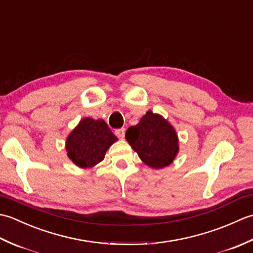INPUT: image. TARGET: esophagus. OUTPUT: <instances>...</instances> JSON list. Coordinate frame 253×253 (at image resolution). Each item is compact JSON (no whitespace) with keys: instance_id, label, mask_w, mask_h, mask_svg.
<instances>
[{"instance_id":"esophagus-1","label":"esophagus","mask_w":253,"mask_h":253,"mask_svg":"<svg viewBox=\"0 0 253 253\" xmlns=\"http://www.w3.org/2000/svg\"><path fill=\"white\" fill-rule=\"evenodd\" d=\"M115 135L118 137L123 139L124 137H125V128H120V129H116L115 130Z\"/></svg>"}]
</instances>
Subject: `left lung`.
<instances>
[{
    "label": "left lung",
    "instance_id": "8db88e82",
    "mask_svg": "<svg viewBox=\"0 0 253 253\" xmlns=\"http://www.w3.org/2000/svg\"><path fill=\"white\" fill-rule=\"evenodd\" d=\"M126 140L144 164L155 169L169 166L178 153V137L163 116L148 111L136 126L128 128Z\"/></svg>",
    "mask_w": 253,
    "mask_h": 253
}]
</instances>
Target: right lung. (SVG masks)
Instances as JSON below:
<instances>
[{
  "label": "right lung",
  "instance_id": "obj_1",
  "mask_svg": "<svg viewBox=\"0 0 253 253\" xmlns=\"http://www.w3.org/2000/svg\"><path fill=\"white\" fill-rule=\"evenodd\" d=\"M116 141L103 120L85 117L67 137V157L78 168L91 169L103 161L107 149Z\"/></svg>",
  "mask_w": 253,
  "mask_h": 253
}]
</instances>
